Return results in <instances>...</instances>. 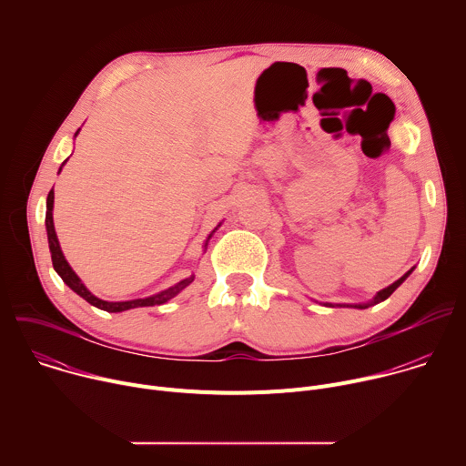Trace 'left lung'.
I'll return each instance as SVG.
<instances>
[{"label": "left lung", "instance_id": "obj_1", "mask_svg": "<svg viewBox=\"0 0 466 466\" xmlns=\"http://www.w3.org/2000/svg\"><path fill=\"white\" fill-rule=\"evenodd\" d=\"M413 269L415 268H411L404 277H400L398 279L396 282H392L390 286H387V288H383L381 291H378L376 295H374V299L372 300H369V302H363V304H331V302H324V306H328V308H334V306H347V308H358V309H365V308H370V306H376V304H380V302H383L385 299H389L390 295H392V291L400 286L411 273H413Z\"/></svg>", "mask_w": 466, "mask_h": 466}]
</instances>
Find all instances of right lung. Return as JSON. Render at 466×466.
I'll use <instances>...</instances> for the list:
<instances>
[{
  "mask_svg": "<svg viewBox=\"0 0 466 466\" xmlns=\"http://www.w3.org/2000/svg\"><path fill=\"white\" fill-rule=\"evenodd\" d=\"M77 135H79V130L76 132V137H77ZM66 162H68V158H66V160L62 162V166H64ZM62 166H60L58 173L62 171ZM53 201H55V193H53V189H51L49 195H47V203H46V230H47V243H49L53 269L58 273V277L62 279V282H64L66 286H68L72 291H76L79 297H83L86 302H90L92 306H96V308H99V309H105V311H108V313H119V311H125V309L144 308V306H160V304L171 300L173 297H177L184 288H187V286L193 282L195 275H191V277H187V279L177 282L175 286H171V288H167V289H164V291H160V293H157V295L146 297V299L123 300V302H108V300L97 299L96 295H92V293L88 291V288H86V286L83 284V280L76 275V271L70 268L68 259H66L64 254H62V248H60V245H58V238H56V232H55V225H53ZM219 227H221V223H219V225L212 230V234L207 238V241H205V250H207V247H208L210 238L214 236V232H216Z\"/></svg>",
  "mask_w": 466,
  "mask_h": 466,
  "instance_id": "obj_1",
  "label": "right lung"
}]
</instances>
